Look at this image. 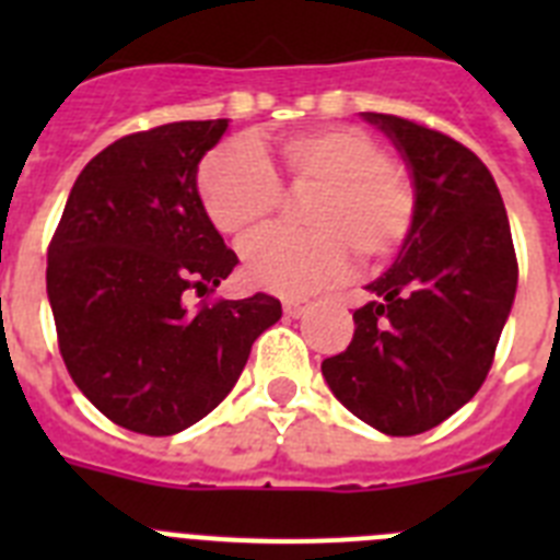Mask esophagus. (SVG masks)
Returning a JSON list of instances; mask_svg holds the SVG:
<instances>
[{"instance_id":"esophagus-1","label":"esophagus","mask_w":560,"mask_h":560,"mask_svg":"<svg viewBox=\"0 0 560 560\" xmlns=\"http://www.w3.org/2000/svg\"><path fill=\"white\" fill-rule=\"evenodd\" d=\"M308 308H311V303L305 300V296H291V300H285L283 303V311L291 316V319H300V316H305L308 314Z\"/></svg>"}]
</instances>
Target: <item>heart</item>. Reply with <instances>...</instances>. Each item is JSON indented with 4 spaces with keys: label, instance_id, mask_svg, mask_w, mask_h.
Wrapping results in <instances>:
<instances>
[{
    "label": "heart",
    "instance_id": "obj_1",
    "mask_svg": "<svg viewBox=\"0 0 560 560\" xmlns=\"http://www.w3.org/2000/svg\"><path fill=\"white\" fill-rule=\"evenodd\" d=\"M277 173L291 192H308L303 221L311 230L271 232L246 249V280L275 294H311L348 275L355 255L378 266L404 246L415 221V187L387 160L375 137L336 126L283 137ZM199 199L221 235L244 244L280 207V185L252 142L235 140L199 167Z\"/></svg>",
    "mask_w": 560,
    "mask_h": 560
}]
</instances>
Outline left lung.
Returning a JSON list of instances; mask_svg holds the SVG:
<instances>
[{
	"label": "left lung",
	"instance_id": "1",
	"mask_svg": "<svg viewBox=\"0 0 560 560\" xmlns=\"http://www.w3.org/2000/svg\"><path fill=\"white\" fill-rule=\"evenodd\" d=\"M409 167L415 221L398 260L368 285L353 341L323 361L330 393L393 438L434 429L477 395L491 370L518 266L491 171L446 133L361 112Z\"/></svg>",
	"mask_w": 560,
	"mask_h": 560
}]
</instances>
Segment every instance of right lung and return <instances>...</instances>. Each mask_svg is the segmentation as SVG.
Returning <instances> with one entry per match:
<instances>
[{
	"instance_id": "add662e5",
	"label": "right lung",
	"mask_w": 560,
	"mask_h": 560,
	"mask_svg": "<svg viewBox=\"0 0 560 560\" xmlns=\"http://www.w3.org/2000/svg\"><path fill=\"white\" fill-rule=\"evenodd\" d=\"M230 120L167 122L112 142L72 185L47 252L69 375L108 420L165 438L230 395L255 339L283 316L255 294L190 308L235 269L207 219L199 162Z\"/></svg>"
}]
</instances>
